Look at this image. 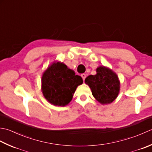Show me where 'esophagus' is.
I'll return each mask as SVG.
<instances>
[{
    "label": "esophagus",
    "instance_id": "obj_1",
    "mask_svg": "<svg viewBox=\"0 0 152 152\" xmlns=\"http://www.w3.org/2000/svg\"><path fill=\"white\" fill-rule=\"evenodd\" d=\"M81 77H82V78H83V80H85V78H86V74H85V73L81 74Z\"/></svg>",
    "mask_w": 152,
    "mask_h": 152
}]
</instances>
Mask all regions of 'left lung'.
<instances>
[{
	"instance_id": "8db88e82",
	"label": "left lung",
	"mask_w": 152,
	"mask_h": 152,
	"mask_svg": "<svg viewBox=\"0 0 152 152\" xmlns=\"http://www.w3.org/2000/svg\"><path fill=\"white\" fill-rule=\"evenodd\" d=\"M95 75H91L85 79L92 91V94L102 104H110L118 96L120 83L118 77L112 70L104 66L96 69Z\"/></svg>"
}]
</instances>
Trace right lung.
Returning <instances> with one entry per match:
<instances>
[{
	"instance_id": "right-lung-1",
	"label": "right lung",
	"mask_w": 152,
	"mask_h": 152,
	"mask_svg": "<svg viewBox=\"0 0 152 152\" xmlns=\"http://www.w3.org/2000/svg\"><path fill=\"white\" fill-rule=\"evenodd\" d=\"M79 75L63 63H53L42 77L43 96L54 106H65L72 100L73 94L83 83Z\"/></svg>"
}]
</instances>
